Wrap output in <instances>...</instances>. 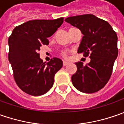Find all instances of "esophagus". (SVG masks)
I'll list each match as a JSON object with an SVG mask.
<instances>
[{
	"instance_id": "esophagus-1",
	"label": "esophagus",
	"mask_w": 124,
	"mask_h": 124,
	"mask_svg": "<svg viewBox=\"0 0 124 124\" xmlns=\"http://www.w3.org/2000/svg\"><path fill=\"white\" fill-rule=\"evenodd\" d=\"M63 65H68L70 64L69 62L67 61H63Z\"/></svg>"
}]
</instances>
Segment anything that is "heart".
Here are the masks:
<instances>
[{
  "label": "heart",
  "instance_id": "b5f03b06",
  "mask_svg": "<svg viewBox=\"0 0 124 124\" xmlns=\"http://www.w3.org/2000/svg\"><path fill=\"white\" fill-rule=\"evenodd\" d=\"M67 54H68V53H67V52H66V51H63V52H62V55H63L64 57H67Z\"/></svg>",
  "mask_w": 124,
  "mask_h": 124
}]
</instances>
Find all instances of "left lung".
Listing matches in <instances>:
<instances>
[{
  "mask_svg": "<svg viewBox=\"0 0 124 124\" xmlns=\"http://www.w3.org/2000/svg\"><path fill=\"white\" fill-rule=\"evenodd\" d=\"M65 21L83 34L78 53H83L84 56L90 54V62L87 65L75 63L77 70L72 76V84L82 93H96L110 78L118 55L117 34L107 21L93 14L68 17Z\"/></svg>",
  "mask_w": 124,
  "mask_h": 124,
  "instance_id": "left-lung-1",
  "label": "left lung"
}]
</instances>
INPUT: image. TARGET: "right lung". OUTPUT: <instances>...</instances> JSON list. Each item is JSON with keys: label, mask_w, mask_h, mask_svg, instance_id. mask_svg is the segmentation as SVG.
Here are the masks:
<instances>
[{"label": "right lung", "mask_w": 124, "mask_h": 124, "mask_svg": "<svg viewBox=\"0 0 124 124\" xmlns=\"http://www.w3.org/2000/svg\"><path fill=\"white\" fill-rule=\"evenodd\" d=\"M63 18L55 20H32L16 27L9 37L8 59L14 78L23 92L40 96L48 92L54 84L55 74L63 66L62 60L54 57L47 63L41 59V45L59 27Z\"/></svg>", "instance_id": "1"}]
</instances>
